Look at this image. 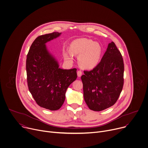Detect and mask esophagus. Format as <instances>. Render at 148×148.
<instances>
[{
	"label": "esophagus",
	"instance_id": "1",
	"mask_svg": "<svg viewBox=\"0 0 148 148\" xmlns=\"http://www.w3.org/2000/svg\"><path fill=\"white\" fill-rule=\"evenodd\" d=\"M77 76L79 77H80L82 75V72L81 71H78L77 72Z\"/></svg>",
	"mask_w": 148,
	"mask_h": 148
}]
</instances>
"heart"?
Wrapping results in <instances>:
<instances>
[{"label": "heart", "mask_w": 148, "mask_h": 148, "mask_svg": "<svg viewBox=\"0 0 148 148\" xmlns=\"http://www.w3.org/2000/svg\"><path fill=\"white\" fill-rule=\"evenodd\" d=\"M102 49L100 44L87 38L78 39L71 45V50L64 51V57L69 61L72 60V53L79 56L80 65L85 69L94 68L99 64Z\"/></svg>", "instance_id": "obj_1"}]
</instances>
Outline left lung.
<instances>
[{
	"label": "left lung",
	"instance_id": "8db88e82",
	"mask_svg": "<svg viewBox=\"0 0 148 148\" xmlns=\"http://www.w3.org/2000/svg\"><path fill=\"white\" fill-rule=\"evenodd\" d=\"M81 77L84 101L90 109L101 111L113 105L122 91L124 63L114 42L109 43L100 62Z\"/></svg>",
	"mask_w": 148,
	"mask_h": 148
}]
</instances>
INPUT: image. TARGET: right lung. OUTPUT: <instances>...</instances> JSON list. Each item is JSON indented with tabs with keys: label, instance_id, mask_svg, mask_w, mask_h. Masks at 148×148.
Returning <instances> with one entry per match:
<instances>
[{
	"label": "right lung",
	"instance_id": "right-lung-1",
	"mask_svg": "<svg viewBox=\"0 0 148 148\" xmlns=\"http://www.w3.org/2000/svg\"><path fill=\"white\" fill-rule=\"evenodd\" d=\"M61 35L56 32L38 37L30 47L26 61L29 90L40 106L50 110L62 106L67 88L77 78L76 68H60L47 49L46 43Z\"/></svg>",
	"mask_w": 148,
	"mask_h": 148
}]
</instances>
